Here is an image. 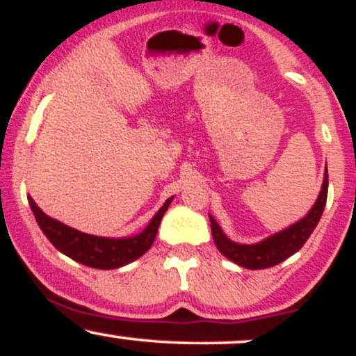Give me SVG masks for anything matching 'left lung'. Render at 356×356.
Returning <instances> with one entry per match:
<instances>
[{
  "label": "left lung",
  "instance_id": "obj_1",
  "mask_svg": "<svg viewBox=\"0 0 356 356\" xmlns=\"http://www.w3.org/2000/svg\"><path fill=\"white\" fill-rule=\"evenodd\" d=\"M326 197H328V169L325 170L320 195H318L312 211L303 219L298 220L296 224L289 226L288 229L276 232V234L269 236V238L263 239L261 243L238 244L227 238L214 218L209 216L212 238H214V243L219 251L227 259H231L232 263L239 264V266L246 269H264L276 266V264L283 263L284 259H288L289 256H293L296 251L303 248V244L312 236L318 220L321 218L323 209L326 206Z\"/></svg>",
  "mask_w": 356,
  "mask_h": 356
}]
</instances>
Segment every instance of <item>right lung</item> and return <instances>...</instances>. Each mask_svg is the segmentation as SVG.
Returning a JSON list of instances; mask_svg holds the SVG:
<instances>
[{"label":"right lung","mask_w":356,"mask_h":356,"mask_svg":"<svg viewBox=\"0 0 356 356\" xmlns=\"http://www.w3.org/2000/svg\"><path fill=\"white\" fill-rule=\"evenodd\" d=\"M174 197L167 199L164 206L159 209L154 216L149 226L145 227L140 234L132 236V238H100V236L85 234V232L73 229L60 220L51 219L36 206L31 197H28L31 211H33L36 222L43 234L50 239V243L63 252L65 256L72 257L76 263L85 264V266L97 269H117L132 263L145 254L149 248L152 246L155 236H157L159 224L164 218L165 211L169 209V204Z\"/></svg>","instance_id":"right-lung-1"}]
</instances>
